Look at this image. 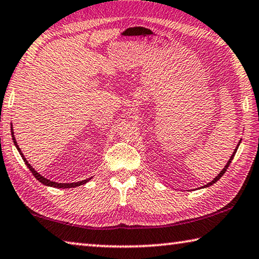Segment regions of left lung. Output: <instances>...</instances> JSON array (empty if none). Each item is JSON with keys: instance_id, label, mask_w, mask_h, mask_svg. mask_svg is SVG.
<instances>
[{"instance_id": "1", "label": "left lung", "mask_w": 259, "mask_h": 259, "mask_svg": "<svg viewBox=\"0 0 259 259\" xmlns=\"http://www.w3.org/2000/svg\"><path fill=\"white\" fill-rule=\"evenodd\" d=\"M241 141H242V139H241ZM241 141L239 142V144H237V146L235 147V150H234V152H233V154H232V157H231V158H229V160H228V162H227V163H226V166H225V167L223 168V170H221V171H220V173H219L218 175H217V176H215V178H214V179H213L211 182H208L207 184H205V186H203V187H200V189H204V188L211 187V186H212V184H214V183H215L217 181H219V179L221 178V176H223V175L225 174V171H226V170H227V168L229 167V165H231V162H232V160H233V158H234V155H235V153H236V151H237V149H239V146H240V144H241Z\"/></svg>"}]
</instances>
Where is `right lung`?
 <instances>
[{
    "label": "right lung",
    "mask_w": 259,
    "mask_h": 259,
    "mask_svg": "<svg viewBox=\"0 0 259 259\" xmlns=\"http://www.w3.org/2000/svg\"><path fill=\"white\" fill-rule=\"evenodd\" d=\"M11 136H12V142H14V144H15V146H16V149L18 150V152H19V154H20V157L23 158V160H24V162L26 163V166L28 167V169L31 170V173L34 175V178L38 180L39 182H41L42 184H45V186H47V187H53V188H59V189H69V188H76V187H79V186H83V184H85V183H88L90 180H91L92 178H90V179H86V180H83V181H79V182H72V183H59V182H54V181H51V180H48V179H46V178H44L42 175L41 174H39L38 171H36L33 167H32L30 163H28V161L26 160V158L24 157V154L22 153V151H20V149H19V146H18V144H17V141H16V138H15V135H14V129H12V124H11Z\"/></svg>",
    "instance_id": "add662e5"
}]
</instances>
